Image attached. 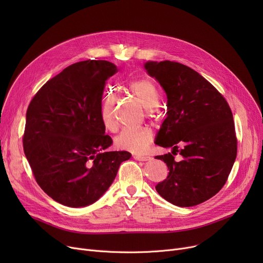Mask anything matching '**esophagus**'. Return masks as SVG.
<instances>
[{"mask_svg":"<svg viewBox=\"0 0 263 263\" xmlns=\"http://www.w3.org/2000/svg\"><path fill=\"white\" fill-rule=\"evenodd\" d=\"M133 158L137 161H149L151 158L149 156H142V155H135Z\"/></svg>","mask_w":263,"mask_h":263,"instance_id":"34e87169","label":"esophagus"}]
</instances>
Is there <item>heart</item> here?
<instances>
[{
    "label": "heart",
    "mask_w": 263,
    "mask_h": 263,
    "mask_svg": "<svg viewBox=\"0 0 263 263\" xmlns=\"http://www.w3.org/2000/svg\"><path fill=\"white\" fill-rule=\"evenodd\" d=\"M129 90L139 99L147 109L149 115L155 112L159 103V90L155 82L150 79H137L129 83ZM116 96L112 91L104 93L100 104V118L103 126L108 130L116 128L115 106ZM153 142V132L147 127L139 129H123L116 137L115 145L121 150L132 153H144Z\"/></svg>",
    "instance_id": "1"
}]
</instances>
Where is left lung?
<instances>
[{
    "label": "left lung",
    "mask_w": 263,
    "mask_h": 263,
    "mask_svg": "<svg viewBox=\"0 0 263 263\" xmlns=\"http://www.w3.org/2000/svg\"><path fill=\"white\" fill-rule=\"evenodd\" d=\"M145 68L167 96V117L156 144L173 147V155L155 158L166 163L170 171L156 190L175 205L199 204L225 185L237 158L230 106L209 81L183 64L147 62ZM177 152L184 157L182 161H174Z\"/></svg>",
    "instance_id": "left-lung-1"
}]
</instances>
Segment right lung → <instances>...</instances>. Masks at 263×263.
Masks as SVG:
<instances>
[{
    "instance_id": "right-lung-1",
    "label": "right lung",
    "mask_w": 263,
    "mask_h": 263,
    "mask_svg": "<svg viewBox=\"0 0 263 263\" xmlns=\"http://www.w3.org/2000/svg\"><path fill=\"white\" fill-rule=\"evenodd\" d=\"M118 71L107 61L72 64L50 79L26 110L22 137L35 180L67 206L98 200L114 181L128 151H106L110 136L100 118L106 81Z\"/></svg>"
}]
</instances>
